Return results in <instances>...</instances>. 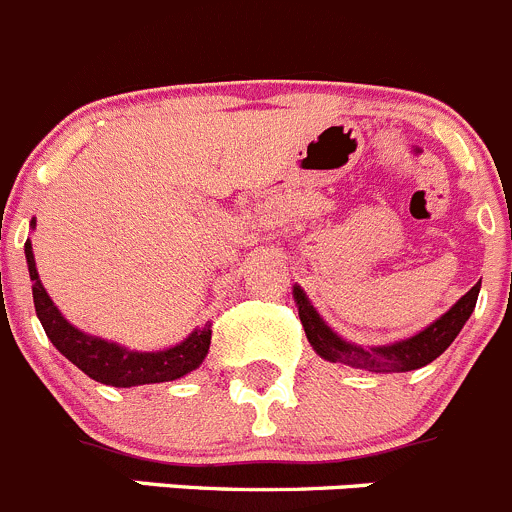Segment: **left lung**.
<instances>
[{"label": "left lung", "instance_id": "8db88e82", "mask_svg": "<svg viewBox=\"0 0 512 512\" xmlns=\"http://www.w3.org/2000/svg\"><path fill=\"white\" fill-rule=\"evenodd\" d=\"M480 294V281L467 291L462 299H457V304L450 311L440 316L437 321H432L430 326H425L422 332H417L415 337H407L402 342L384 344V347H357V344L347 342V339L339 337L337 332H332L326 321L321 319L319 311L311 306V301L306 299L304 289L294 286V299L299 306V319L304 324V332L309 344L314 347V352L321 359L334 364H344V367L364 369V372H379V374H394V372H412V369H420L425 364H430L432 359L440 357L455 337L460 334V329L465 326V321L470 319L472 309L478 304Z\"/></svg>", "mask_w": 512, "mask_h": 512}]
</instances>
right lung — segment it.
<instances>
[{
	"label": "right lung",
	"instance_id": "1",
	"mask_svg": "<svg viewBox=\"0 0 512 512\" xmlns=\"http://www.w3.org/2000/svg\"><path fill=\"white\" fill-rule=\"evenodd\" d=\"M24 256H27L29 279H32L34 311L40 316L42 329L57 347V352L65 354L77 369H82L95 382L110 384V387L173 382V379H180L183 374L201 367L203 359H206L208 347H211V324L201 326V329L188 334L183 342L163 349V352H133V349H125L115 342L80 332L77 326H72L60 314L55 301L50 299V294L42 286L37 266H34L32 241L29 238L24 243Z\"/></svg>",
	"mask_w": 512,
	"mask_h": 512
}]
</instances>
